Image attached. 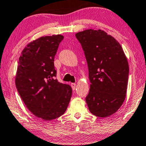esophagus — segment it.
Returning <instances> with one entry per match:
<instances>
[{
    "instance_id": "1",
    "label": "esophagus",
    "mask_w": 146,
    "mask_h": 146,
    "mask_svg": "<svg viewBox=\"0 0 146 146\" xmlns=\"http://www.w3.org/2000/svg\"><path fill=\"white\" fill-rule=\"evenodd\" d=\"M71 86H72V88L73 90H74L76 89V83H72V84H71Z\"/></svg>"
}]
</instances>
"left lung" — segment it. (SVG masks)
<instances>
[{
  "label": "left lung",
  "mask_w": 146,
  "mask_h": 146,
  "mask_svg": "<svg viewBox=\"0 0 146 146\" xmlns=\"http://www.w3.org/2000/svg\"><path fill=\"white\" fill-rule=\"evenodd\" d=\"M89 70L90 89L86 101L90 112L108 117L125 100L129 65L119 42L104 31L86 29L76 34Z\"/></svg>",
  "instance_id": "8db88e82"
}]
</instances>
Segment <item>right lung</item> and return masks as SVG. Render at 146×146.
Segmentation results:
<instances>
[{
  "label": "right lung",
  "mask_w": 146,
  "mask_h": 146,
  "mask_svg": "<svg viewBox=\"0 0 146 146\" xmlns=\"http://www.w3.org/2000/svg\"><path fill=\"white\" fill-rule=\"evenodd\" d=\"M63 36H42L29 42L19 58L15 83L26 107L36 117L51 121L66 111L72 93L55 79L54 56Z\"/></svg>",
  "instance_id": "right-lung-1"
}]
</instances>
